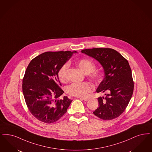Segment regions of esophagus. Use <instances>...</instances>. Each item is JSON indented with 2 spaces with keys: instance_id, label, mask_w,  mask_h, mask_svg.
<instances>
[{
  "instance_id": "obj_1",
  "label": "esophagus",
  "mask_w": 152,
  "mask_h": 152,
  "mask_svg": "<svg viewBox=\"0 0 152 152\" xmlns=\"http://www.w3.org/2000/svg\"><path fill=\"white\" fill-rule=\"evenodd\" d=\"M80 99H81V100H83V101H88L89 99V98H79Z\"/></svg>"
}]
</instances>
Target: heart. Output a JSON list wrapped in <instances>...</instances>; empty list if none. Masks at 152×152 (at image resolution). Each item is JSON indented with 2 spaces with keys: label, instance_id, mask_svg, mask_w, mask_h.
<instances>
[{
  "label": "heart",
  "instance_id": "1",
  "mask_svg": "<svg viewBox=\"0 0 152 152\" xmlns=\"http://www.w3.org/2000/svg\"><path fill=\"white\" fill-rule=\"evenodd\" d=\"M77 65L80 69L84 73H91V77L93 80L98 82L101 79V73L95 71L96 64L89 59H81L77 61ZM69 67V63H66L59 68L58 75L61 82H65L66 80V74L67 69ZM93 85L89 82L83 83H73L67 86L66 92L67 94L77 97H85L88 94L93 91Z\"/></svg>",
  "mask_w": 152,
  "mask_h": 152
}]
</instances>
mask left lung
Wrapping results in <instances>:
<instances>
[{"label": "left lung", "mask_w": 152, "mask_h": 152, "mask_svg": "<svg viewBox=\"0 0 152 152\" xmlns=\"http://www.w3.org/2000/svg\"><path fill=\"white\" fill-rule=\"evenodd\" d=\"M81 52L96 59L104 69V79L96 91L105 93V96L98 98L99 107L93 114L104 121L118 118L126 109L134 91L128 61L117 51L110 48L84 49Z\"/></svg>", "instance_id": "obj_1"}]
</instances>
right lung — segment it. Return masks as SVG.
<instances>
[{
	"label": "right lung",
	"mask_w": 152,
	"mask_h": 152,
	"mask_svg": "<svg viewBox=\"0 0 152 152\" xmlns=\"http://www.w3.org/2000/svg\"><path fill=\"white\" fill-rule=\"evenodd\" d=\"M73 52L47 51L29 63L23 79V92L27 107L37 119L50 124L67 113L72 102L61 88L58 71Z\"/></svg>",
	"instance_id": "add662e5"
}]
</instances>
